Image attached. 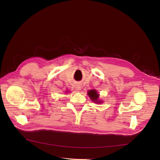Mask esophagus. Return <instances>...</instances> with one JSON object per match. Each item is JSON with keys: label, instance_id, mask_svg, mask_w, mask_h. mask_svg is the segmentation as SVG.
Masks as SVG:
<instances>
[{"label": "esophagus", "instance_id": "esophagus-1", "mask_svg": "<svg viewBox=\"0 0 160 160\" xmlns=\"http://www.w3.org/2000/svg\"><path fill=\"white\" fill-rule=\"evenodd\" d=\"M75 87H76V88H77V90H81V88H82V87H81V86H80V85H75Z\"/></svg>", "mask_w": 160, "mask_h": 160}]
</instances>
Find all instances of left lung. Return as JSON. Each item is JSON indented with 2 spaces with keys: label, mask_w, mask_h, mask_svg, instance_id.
<instances>
[{
  "label": "left lung",
  "mask_w": 160,
  "mask_h": 160,
  "mask_svg": "<svg viewBox=\"0 0 160 160\" xmlns=\"http://www.w3.org/2000/svg\"><path fill=\"white\" fill-rule=\"evenodd\" d=\"M88 95L89 96V98L92 100V101L97 102V103H101V101H98V98L99 95L98 94L97 91L96 90H89L88 92Z\"/></svg>",
  "instance_id": "1"
}]
</instances>
